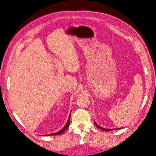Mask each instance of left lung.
<instances>
[{
    "label": "left lung",
    "mask_w": 156,
    "mask_h": 156,
    "mask_svg": "<svg viewBox=\"0 0 156 156\" xmlns=\"http://www.w3.org/2000/svg\"><path fill=\"white\" fill-rule=\"evenodd\" d=\"M94 124H95V125H96V126L97 127H98L99 129H101V130H103V131H112V130H115V129H105V128H103V127H100V126H99L95 122H94Z\"/></svg>",
    "instance_id": "1"
}]
</instances>
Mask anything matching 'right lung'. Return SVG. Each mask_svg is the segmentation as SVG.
Listing matches in <instances>:
<instances>
[{
  "instance_id": "add662e5",
  "label": "right lung",
  "mask_w": 156,
  "mask_h": 156,
  "mask_svg": "<svg viewBox=\"0 0 156 156\" xmlns=\"http://www.w3.org/2000/svg\"><path fill=\"white\" fill-rule=\"evenodd\" d=\"M70 116H71V113H70V115H69V119H68V122H67L66 124V126L63 127V128H62V129L60 130V131H58V132H56V133H52V134H49L48 135H60V134H62V133H63V132H64L66 130V129L68 128L69 125V122H70Z\"/></svg>"
}]
</instances>
